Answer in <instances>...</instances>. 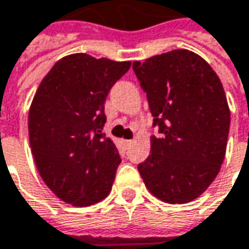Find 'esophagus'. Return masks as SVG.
Segmentation results:
<instances>
[{
  "label": "esophagus",
  "mask_w": 249,
  "mask_h": 249,
  "mask_svg": "<svg viewBox=\"0 0 249 249\" xmlns=\"http://www.w3.org/2000/svg\"><path fill=\"white\" fill-rule=\"evenodd\" d=\"M123 143L128 147V146H131L134 143V141H132V139H125V141H123Z\"/></svg>",
  "instance_id": "obj_1"
}]
</instances>
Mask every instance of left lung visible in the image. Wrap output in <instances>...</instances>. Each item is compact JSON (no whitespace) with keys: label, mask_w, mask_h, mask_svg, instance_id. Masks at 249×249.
Segmentation results:
<instances>
[{"label":"left lung","mask_w":249,"mask_h":249,"mask_svg":"<svg viewBox=\"0 0 249 249\" xmlns=\"http://www.w3.org/2000/svg\"><path fill=\"white\" fill-rule=\"evenodd\" d=\"M146 92L153 125L150 156L138 166L146 188L167 203L196 199L226 156L230 108L212 67L189 50L132 64Z\"/></svg>","instance_id":"1"}]
</instances>
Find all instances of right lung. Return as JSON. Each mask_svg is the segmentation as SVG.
Listing matches in <instances>:
<instances>
[{"instance_id": "obj_1", "label": "right lung", "mask_w": 249, "mask_h": 249, "mask_svg": "<svg viewBox=\"0 0 249 249\" xmlns=\"http://www.w3.org/2000/svg\"><path fill=\"white\" fill-rule=\"evenodd\" d=\"M129 61L71 54L54 64L29 110V141L40 177L61 200L89 206L113 187L121 159L102 132L104 102Z\"/></svg>"}]
</instances>
